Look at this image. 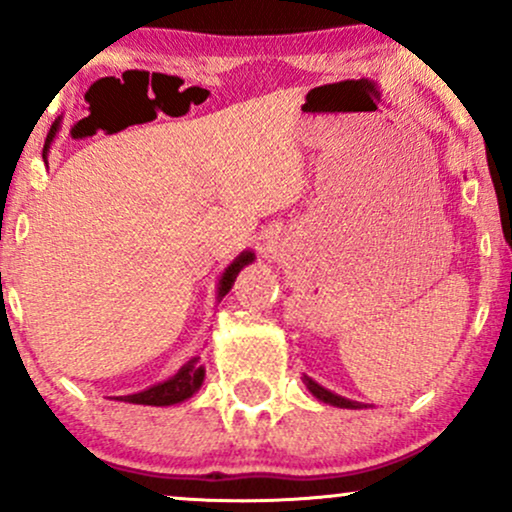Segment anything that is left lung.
<instances>
[{
	"label": "left lung",
	"instance_id": "1",
	"mask_svg": "<svg viewBox=\"0 0 512 512\" xmlns=\"http://www.w3.org/2000/svg\"><path fill=\"white\" fill-rule=\"evenodd\" d=\"M303 383H305V387H308L310 392H313V397H317V399H320V402H325V404H332V407H342V409H361L363 407V404L351 402V399H346L342 395H334V392L325 390V387L317 385L315 380L303 378Z\"/></svg>",
	"mask_w": 512,
	"mask_h": 512
}]
</instances>
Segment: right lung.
<instances>
[{"label": "right lung", "instance_id": "obj_1", "mask_svg": "<svg viewBox=\"0 0 512 512\" xmlns=\"http://www.w3.org/2000/svg\"><path fill=\"white\" fill-rule=\"evenodd\" d=\"M57 129H60V120L50 127L48 142H45V149H43V158L48 156L50 142L57 134ZM252 260H255V255H252L250 250H245L240 252L236 260L228 264V269L223 272L219 281V298H223L228 291H231L233 281H236L240 269H243L245 264H250ZM202 383H204V366H199V356H195L190 358V361H187L185 366L173 375V378L163 380V383L149 387V390L144 392H137V395L115 397V399H120V402H129V404H146V407H170V404H178V402H185V399H190L199 387H202Z\"/></svg>", "mask_w": 512, "mask_h": 512}]
</instances>
